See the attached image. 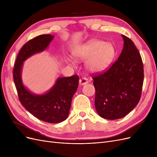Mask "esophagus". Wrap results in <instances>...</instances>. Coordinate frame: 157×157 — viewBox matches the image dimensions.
<instances>
[{"label":"esophagus","instance_id":"obj_1","mask_svg":"<svg viewBox=\"0 0 157 157\" xmlns=\"http://www.w3.org/2000/svg\"><path fill=\"white\" fill-rule=\"evenodd\" d=\"M88 82V78H85V77H82V78H80V79L79 80V83H80V85L86 84H87Z\"/></svg>","mask_w":157,"mask_h":157}]
</instances>
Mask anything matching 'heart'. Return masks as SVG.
<instances>
[{"label": "heart", "mask_w": 157, "mask_h": 157, "mask_svg": "<svg viewBox=\"0 0 157 157\" xmlns=\"http://www.w3.org/2000/svg\"><path fill=\"white\" fill-rule=\"evenodd\" d=\"M72 54L77 59L89 58L86 63L87 69L96 72L103 70L110 63L115 55V48L109 42L94 40L75 48Z\"/></svg>", "instance_id": "heart-1"}]
</instances>
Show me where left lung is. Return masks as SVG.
I'll return each instance as SVG.
<instances>
[{
    "instance_id": "obj_1",
    "label": "left lung",
    "mask_w": 157,
    "mask_h": 157,
    "mask_svg": "<svg viewBox=\"0 0 157 157\" xmlns=\"http://www.w3.org/2000/svg\"><path fill=\"white\" fill-rule=\"evenodd\" d=\"M124 47L119 58L107 70L92 75L96 89L95 107L109 120L121 118L140 100L144 71L140 52L133 41L122 35Z\"/></svg>"
}]
</instances>
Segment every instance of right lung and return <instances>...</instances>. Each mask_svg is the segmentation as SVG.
<instances>
[{"mask_svg": "<svg viewBox=\"0 0 157 157\" xmlns=\"http://www.w3.org/2000/svg\"><path fill=\"white\" fill-rule=\"evenodd\" d=\"M53 38L51 35H41L27 42L17 54L13 77L19 100L22 105L38 119L48 123H58L68 117L73 96L78 88V76L75 75L58 78L48 92L39 96L28 91L21 78L23 61L31 56L46 49Z\"/></svg>", "mask_w": 157, "mask_h": 157, "instance_id": "right-lung-1", "label": "right lung"}]
</instances>
